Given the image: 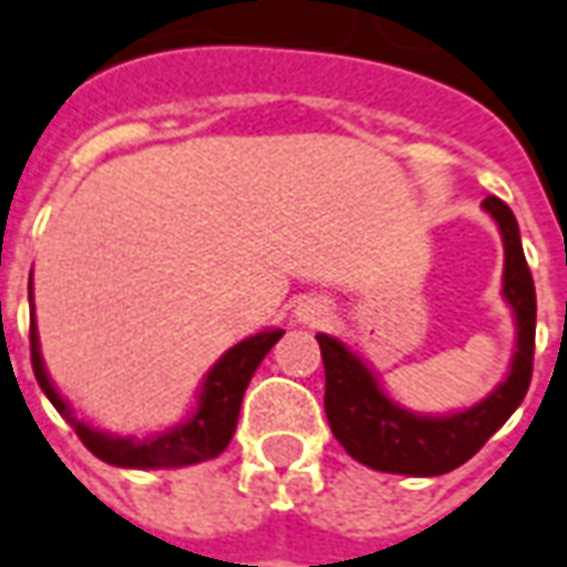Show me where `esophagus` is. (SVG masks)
I'll return each mask as SVG.
<instances>
[{
    "label": "esophagus",
    "mask_w": 567,
    "mask_h": 567,
    "mask_svg": "<svg viewBox=\"0 0 567 567\" xmlns=\"http://www.w3.org/2000/svg\"><path fill=\"white\" fill-rule=\"evenodd\" d=\"M328 316H331V307H328V300H322V297H310V300H303L297 307V322L303 324H322Z\"/></svg>",
    "instance_id": "1"
}]
</instances>
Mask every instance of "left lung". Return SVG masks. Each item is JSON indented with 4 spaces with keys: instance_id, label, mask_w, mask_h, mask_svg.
Instances as JSON below:
<instances>
[{
    "instance_id": "8db88e82",
    "label": "left lung",
    "mask_w": 567,
    "mask_h": 567,
    "mask_svg": "<svg viewBox=\"0 0 567 567\" xmlns=\"http://www.w3.org/2000/svg\"><path fill=\"white\" fill-rule=\"evenodd\" d=\"M482 208L497 220L504 236V297L516 312L518 324L509 374L488 399L445 417L411 414L380 390L371 368L355 352L347 350L338 338L316 334L322 347L324 414L331 423V433L350 457L371 470L402 473V476L451 473L470 461L509 421V414L528 393L534 371V319H537L532 270L522 251L516 215L509 212V205L497 196H488Z\"/></svg>"
}]
</instances>
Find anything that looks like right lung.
<instances>
[{"instance_id":"add662e5","label":"right lung","mask_w":567,"mask_h":567,"mask_svg":"<svg viewBox=\"0 0 567 567\" xmlns=\"http://www.w3.org/2000/svg\"><path fill=\"white\" fill-rule=\"evenodd\" d=\"M30 300H33V282H30ZM282 334V328L260 331L255 338L243 340L233 350L224 352L217 359V365L208 371V378H205L196 414L187 423L168 430V433L150 435V439L106 435L101 430H91L89 423L79 421L73 408L63 402L61 393L54 390V383L45 374L33 319H30V359H33V374L39 380V386H42V393L49 395L51 405L61 411V417H66V423L76 430L82 445L94 457L113 463V466H128V470H162V466H189V463L212 461L227 449L229 439L236 433L245 386H248L257 365L264 362V355L272 350V343Z\"/></svg>"}]
</instances>
